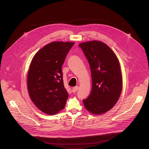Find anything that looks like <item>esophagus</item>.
I'll list each match as a JSON object with an SVG mask.
<instances>
[{"label": "esophagus", "instance_id": "1", "mask_svg": "<svg viewBox=\"0 0 149 149\" xmlns=\"http://www.w3.org/2000/svg\"><path fill=\"white\" fill-rule=\"evenodd\" d=\"M78 89H79V87H78V86H75V87H74V88H72V91L74 93H75V92H76L78 90Z\"/></svg>", "mask_w": 149, "mask_h": 149}]
</instances>
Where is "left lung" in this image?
<instances>
[{
    "label": "left lung",
    "mask_w": 149,
    "mask_h": 149,
    "mask_svg": "<svg viewBox=\"0 0 149 149\" xmlns=\"http://www.w3.org/2000/svg\"><path fill=\"white\" fill-rule=\"evenodd\" d=\"M87 58L92 76V90L85 108L94 115L103 114L116 104L122 90V76L119 60L112 49L100 41L79 44Z\"/></svg>",
    "instance_id": "8db88e82"
}]
</instances>
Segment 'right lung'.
Wrapping results in <instances>:
<instances>
[{
	"label": "right lung",
	"mask_w": 149,
	"mask_h": 149,
	"mask_svg": "<svg viewBox=\"0 0 149 149\" xmlns=\"http://www.w3.org/2000/svg\"><path fill=\"white\" fill-rule=\"evenodd\" d=\"M74 44L53 41L33 57L27 74V89L34 105L42 112L54 115L63 109L68 97L64 88L62 65Z\"/></svg>",
	"instance_id": "1"
}]
</instances>
